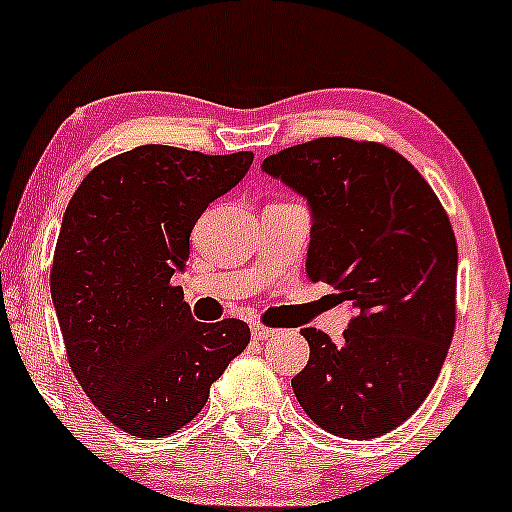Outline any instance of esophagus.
I'll return each mask as SVG.
<instances>
[{
  "mask_svg": "<svg viewBox=\"0 0 512 512\" xmlns=\"http://www.w3.org/2000/svg\"><path fill=\"white\" fill-rule=\"evenodd\" d=\"M275 333V329H268V326H263V324H251V338H254V341H266V338H271Z\"/></svg>",
  "mask_w": 512,
  "mask_h": 512,
  "instance_id": "1",
  "label": "esophagus"
}]
</instances>
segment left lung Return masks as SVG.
<instances>
[{
    "mask_svg": "<svg viewBox=\"0 0 512 512\" xmlns=\"http://www.w3.org/2000/svg\"><path fill=\"white\" fill-rule=\"evenodd\" d=\"M307 198V275L329 283L355 317L333 343L302 329L309 360L292 377L317 426L380 438L423 404L455 333L457 241L450 217L409 159L380 142L319 137L263 159Z\"/></svg>",
    "mask_w": 512,
    "mask_h": 512,
    "instance_id": "8db88e82",
    "label": "left lung"
}]
</instances>
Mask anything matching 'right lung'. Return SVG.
<instances>
[{"label": "right lung", "mask_w": 512, "mask_h": 512, "mask_svg": "<svg viewBox=\"0 0 512 512\" xmlns=\"http://www.w3.org/2000/svg\"><path fill=\"white\" fill-rule=\"evenodd\" d=\"M251 162L142 145L91 169L67 205L50 295L74 377L125 433L154 440L191 423L249 346L244 321H195L171 275L198 217Z\"/></svg>", "instance_id": "1"}]
</instances>
